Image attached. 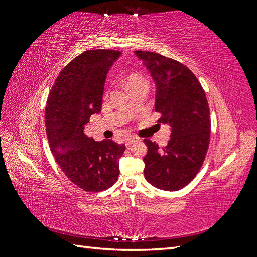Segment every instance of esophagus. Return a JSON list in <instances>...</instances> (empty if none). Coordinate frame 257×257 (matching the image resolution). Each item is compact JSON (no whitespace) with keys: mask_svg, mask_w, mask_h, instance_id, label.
Listing matches in <instances>:
<instances>
[{"mask_svg":"<svg viewBox=\"0 0 257 257\" xmlns=\"http://www.w3.org/2000/svg\"><path fill=\"white\" fill-rule=\"evenodd\" d=\"M137 141H138L137 138H135V137H131V138L126 139V141H125V145L128 147V146H131V145H133L134 143H136Z\"/></svg>","mask_w":257,"mask_h":257,"instance_id":"esophagus-1","label":"esophagus"}]
</instances>
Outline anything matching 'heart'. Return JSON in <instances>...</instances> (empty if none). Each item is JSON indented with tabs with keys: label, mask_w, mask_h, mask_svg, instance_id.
<instances>
[{
	"label": "heart",
	"mask_w": 257,
	"mask_h": 257,
	"mask_svg": "<svg viewBox=\"0 0 257 257\" xmlns=\"http://www.w3.org/2000/svg\"><path fill=\"white\" fill-rule=\"evenodd\" d=\"M126 83H127V87L130 89H132L133 87H136V85H138V84L147 83V80L142 75H139L137 73H131L126 77Z\"/></svg>",
	"instance_id": "1"
}]
</instances>
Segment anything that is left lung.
I'll return each mask as SVG.
<instances>
[{"instance_id": "1", "label": "left lung", "mask_w": 257, "mask_h": 257, "mask_svg": "<svg viewBox=\"0 0 257 257\" xmlns=\"http://www.w3.org/2000/svg\"><path fill=\"white\" fill-rule=\"evenodd\" d=\"M157 84L155 111L159 123L169 124L167 146L145 139V178L155 188L178 191L203 166L210 143L211 120L205 90L189 67L162 54L136 50Z\"/></svg>"}]
</instances>
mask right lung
I'll list each match as a JSON object with an SVG mask.
<instances>
[{
  "label": "right lung",
  "mask_w": 257,
  "mask_h": 257,
  "mask_svg": "<svg viewBox=\"0 0 257 257\" xmlns=\"http://www.w3.org/2000/svg\"><path fill=\"white\" fill-rule=\"evenodd\" d=\"M120 51L92 49L80 53L60 72L45 110L46 134L61 170L87 192L112 186L120 174L125 145L111 139L95 142L83 133L90 116L100 112L108 69Z\"/></svg>",
  "instance_id": "1"
}]
</instances>
